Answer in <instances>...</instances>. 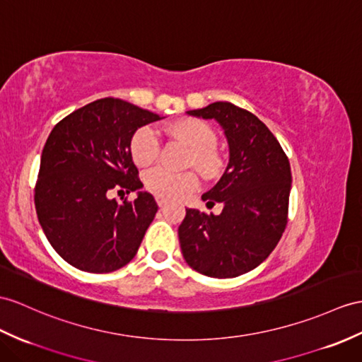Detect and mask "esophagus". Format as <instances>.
Here are the masks:
<instances>
[{"label": "esophagus", "mask_w": 362, "mask_h": 362, "mask_svg": "<svg viewBox=\"0 0 362 362\" xmlns=\"http://www.w3.org/2000/svg\"><path fill=\"white\" fill-rule=\"evenodd\" d=\"M155 201H156V204L160 206V207L165 206V202H167V199H165L164 197H161V195H156V197H155Z\"/></svg>", "instance_id": "esophagus-1"}]
</instances>
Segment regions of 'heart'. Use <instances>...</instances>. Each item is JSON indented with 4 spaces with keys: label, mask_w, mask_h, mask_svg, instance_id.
<instances>
[{
    "label": "heart",
    "mask_w": 362,
    "mask_h": 362,
    "mask_svg": "<svg viewBox=\"0 0 362 362\" xmlns=\"http://www.w3.org/2000/svg\"><path fill=\"white\" fill-rule=\"evenodd\" d=\"M170 136L181 141L190 148L189 164L202 175H211L218 170L219 156L215 152L216 135L207 122L199 119H182L169 129ZM160 153V139L152 127L138 129L130 141V155L139 167L152 164ZM144 186L155 195L167 198L181 197L197 186V178L192 172H172L164 167H153L144 173Z\"/></svg>",
    "instance_id": "1"
}]
</instances>
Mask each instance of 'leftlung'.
Wrapping results in <instances>:
<instances>
[{"label":"left lung","mask_w":362,"mask_h":362,"mask_svg":"<svg viewBox=\"0 0 362 362\" xmlns=\"http://www.w3.org/2000/svg\"><path fill=\"white\" fill-rule=\"evenodd\" d=\"M216 119L228 143V164L215 187L202 195L219 215L186 209L178 228L182 257L210 278H235L258 267L276 247L287 226L292 172L275 135L238 105L218 101L189 110Z\"/></svg>","instance_id":"left-lung-1"}]
</instances>
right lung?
Instances as JSON below:
<instances>
[{
	"mask_svg": "<svg viewBox=\"0 0 362 362\" xmlns=\"http://www.w3.org/2000/svg\"><path fill=\"white\" fill-rule=\"evenodd\" d=\"M161 119L117 98L67 115L44 144L35 207L52 247L70 266L109 273L134 259L158 210L151 193L110 199L113 189L143 187L130 155L135 132Z\"/></svg>",
	"mask_w": 362,
	"mask_h": 362,
	"instance_id": "obj_1",
	"label": "right lung"
}]
</instances>
